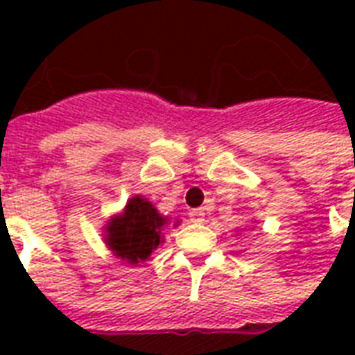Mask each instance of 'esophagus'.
<instances>
[{"label": "esophagus", "mask_w": 355, "mask_h": 355, "mask_svg": "<svg viewBox=\"0 0 355 355\" xmlns=\"http://www.w3.org/2000/svg\"><path fill=\"white\" fill-rule=\"evenodd\" d=\"M189 219L193 223H202L205 221V210L202 208H195V210L189 211Z\"/></svg>", "instance_id": "34e87169"}]
</instances>
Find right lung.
<instances>
[{
	"mask_svg": "<svg viewBox=\"0 0 355 355\" xmlns=\"http://www.w3.org/2000/svg\"><path fill=\"white\" fill-rule=\"evenodd\" d=\"M167 223L169 219L160 216L149 200L136 195L128 199L119 216L110 217L105 227V241L118 258L136 265L149 258L150 252L164 241L162 230Z\"/></svg>",
	"mask_w": 355,
	"mask_h": 355,
	"instance_id": "obj_1",
	"label": "right lung"
}]
</instances>
